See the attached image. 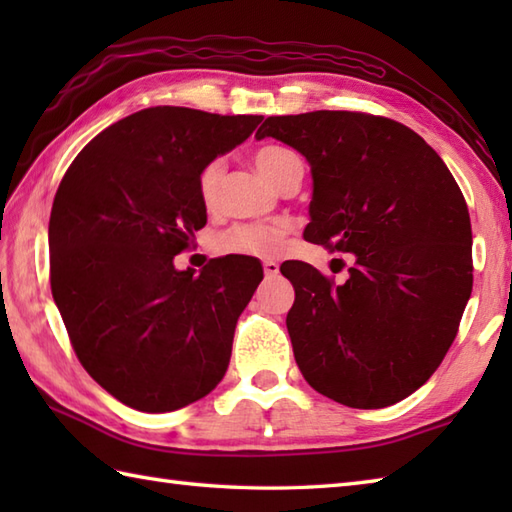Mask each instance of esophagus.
I'll list each match as a JSON object with an SVG mask.
<instances>
[{"label":"esophagus","mask_w":512,"mask_h":512,"mask_svg":"<svg viewBox=\"0 0 512 512\" xmlns=\"http://www.w3.org/2000/svg\"><path fill=\"white\" fill-rule=\"evenodd\" d=\"M264 273H266V277H275L277 273H279V264L277 262H264Z\"/></svg>","instance_id":"34e87169"}]
</instances>
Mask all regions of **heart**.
Wrapping results in <instances>:
<instances>
[{"mask_svg":"<svg viewBox=\"0 0 512 512\" xmlns=\"http://www.w3.org/2000/svg\"><path fill=\"white\" fill-rule=\"evenodd\" d=\"M255 167L259 173L270 182L279 187L288 171L297 165L299 156L295 151L279 145H266L255 151L253 156ZM224 176V162L211 160L200 171L198 178V191L204 206H215L217 195H220V184ZM288 228L281 224H237L228 231L215 237V250L222 255H248V257H273L277 255L281 246H284Z\"/></svg>","mask_w":512,"mask_h":512,"instance_id":"1","label":"heart"}]
</instances>
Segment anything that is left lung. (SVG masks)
Here are the masks:
<instances>
[{
    "label": "left lung",
    "instance_id": "left-lung-1",
    "mask_svg": "<svg viewBox=\"0 0 512 512\" xmlns=\"http://www.w3.org/2000/svg\"><path fill=\"white\" fill-rule=\"evenodd\" d=\"M312 173L308 242L354 255L336 286L292 264L286 317L303 378L341 405L380 409L427 383L473 290L471 217L451 171L413 129L361 112L268 116Z\"/></svg>",
    "mask_w": 512,
    "mask_h": 512
}]
</instances>
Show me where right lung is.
I'll return each mask as SVG.
<instances>
[{
	"label": "right lung",
	"instance_id": "right-lung-1",
	"mask_svg": "<svg viewBox=\"0 0 512 512\" xmlns=\"http://www.w3.org/2000/svg\"><path fill=\"white\" fill-rule=\"evenodd\" d=\"M262 116L147 107L83 147L52 202L50 286L81 365L123 405L165 413L209 394L231 361L262 264L173 257L206 224L200 171Z\"/></svg>",
	"mask_w": 512,
	"mask_h": 512
}]
</instances>
